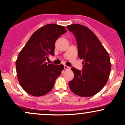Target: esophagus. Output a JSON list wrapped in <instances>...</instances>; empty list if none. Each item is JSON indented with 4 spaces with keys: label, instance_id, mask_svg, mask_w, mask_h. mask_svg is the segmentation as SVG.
<instances>
[{
    "label": "esophagus",
    "instance_id": "obj_1",
    "mask_svg": "<svg viewBox=\"0 0 125 125\" xmlns=\"http://www.w3.org/2000/svg\"><path fill=\"white\" fill-rule=\"evenodd\" d=\"M64 68L65 70H69L70 69V67L67 66H66V65L64 66Z\"/></svg>",
    "mask_w": 125,
    "mask_h": 125
}]
</instances>
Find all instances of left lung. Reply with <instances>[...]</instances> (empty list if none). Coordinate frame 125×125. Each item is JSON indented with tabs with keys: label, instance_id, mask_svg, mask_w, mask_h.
Instances as JSON below:
<instances>
[{
	"label": "left lung",
	"instance_id": "8db88e82",
	"mask_svg": "<svg viewBox=\"0 0 125 125\" xmlns=\"http://www.w3.org/2000/svg\"><path fill=\"white\" fill-rule=\"evenodd\" d=\"M77 41L78 56L83 60L82 71L72 67L74 77L69 86L74 94L90 97L100 91L107 83L111 69L110 57L95 34L79 24L67 26Z\"/></svg>",
	"mask_w": 125,
	"mask_h": 125
}]
</instances>
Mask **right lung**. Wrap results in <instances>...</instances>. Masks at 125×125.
I'll return each mask as SVG.
<instances>
[{
	"label": "right lung",
	"mask_w": 125,
	"mask_h": 125,
	"mask_svg": "<svg viewBox=\"0 0 125 125\" xmlns=\"http://www.w3.org/2000/svg\"><path fill=\"white\" fill-rule=\"evenodd\" d=\"M66 32L64 26L48 24L31 36L16 61L17 76L25 92L34 96L49 92L61 74L64 66L48 64L49 55H54L55 42Z\"/></svg>",
	"instance_id": "obj_1"
}]
</instances>
